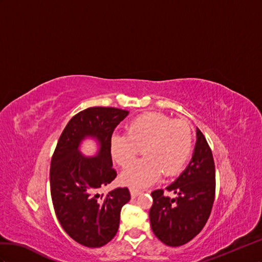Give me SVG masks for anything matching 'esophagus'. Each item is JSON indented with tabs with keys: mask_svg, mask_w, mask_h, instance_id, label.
<instances>
[{
	"mask_svg": "<svg viewBox=\"0 0 262 262\" xmlns=\"http://www.w3.org/2000/svg\"><path fill=\"white\" fill-rule=\"evenodd\" d=\"M130 195H132V198L133 199H135V198H137L139 194L141 193V191L140 190H138V189H134V188H130Z\"/></svg>",
	"mask_w": 262,
	"mask_h": 262,
	"instance_id": "esophagus-1",
	"label": "esophagus"
}]
</instances>
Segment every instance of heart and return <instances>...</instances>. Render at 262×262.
Instances as JSON below:
<instances>
[{
    "label": "heart",
    "instance_id": "1",
    "mask_svg": "<svg viewBox=\"0 0 262 262\" xmlns=\"http://www.w3.org/2000/svg\"><path fill=\"white\" fill-rule=\"evenodd\" d=\"M193 141L190 123L161 113H146L133 119L126 134L112 136L111 154L119 166L126 167L142 148L144 157L129 164L121 180L133 188H144L161 173L166 178L180 173L190 159Z\"/></svg>",
    "mask_w": 262,
    "mask_h": 262
}]
</instances>
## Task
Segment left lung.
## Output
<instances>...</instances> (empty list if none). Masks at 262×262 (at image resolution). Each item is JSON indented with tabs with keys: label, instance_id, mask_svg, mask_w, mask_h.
<instances>
[{
	"label": "left lung",
	"instance_id": "obj_1",
	"mask_svg": "<svg viewBox=\"0 0 262 262\" xmlns=\"http://www.w3.org/2000/svg\"><path fill=\"white\" fill-rule=\"evenodd\" d=\"M215 164L210 146L196 129V144L189 166L177 180L167 186L176 194L171 199L163 190L151 192L149 211L151 229L160 242L179 247L195 237L210 217L215 199Z\"/></svg>",
	"mask_w": 262,
	"mask_h": 262
}]
</instances>
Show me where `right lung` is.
<instances>
[{
	"instance_id": "add662e5",
	"label": "right lung",
	"mask_w": 262,
	"mask_h": 262,
	"mask_svg": "<svg viewBox=\"0 0 262 262\" xmlns=\"http://www.w3.org/2000/svg\"><path fill=\"white\" fill-rule=\"evenodd\" d=\"M128 111L115 107H89L67 124L58 140L50 166V193L60 225L73 241L89 248H99L114 238L122 207L130 200L127 188L100 194L117 173L111 156V138ZM85 137L100 144L96 157L78 150Z\"/></svg>"
}]
</instances>
